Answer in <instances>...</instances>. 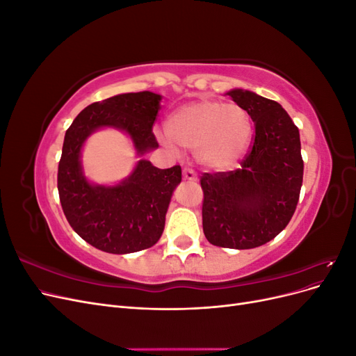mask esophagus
Instances as JSON below:
<instances>
[{
	"label": "esophagus",
	"instance_id": "obj_1",
	"mask_svg": "<svg viewBox=\"0 0 356 356\" xmlns=\"http://www.w3.org/2000/svg\"><path fill=\"white\" fill-rule=\"evenodd\" d=\"M182 177H184V179H187V181H197L196 172L193 169H188V168L182 170Z\"/></svg>",
	"mask_w": 356,
	"mask_h": 356
}]
</instances>
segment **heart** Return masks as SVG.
Masks as SVG:
<instances>
[{"mask_svg": "<svg viewBox=\"0 0 356 356\" xmlns=\"http://www.w3.org/2000/svg\"><path fill=\"white\" fill-rule=\"evenodd\" d=\"M168 147L196 149L202 165L227 169L243 157L252 138L251 115L238 104L202 99L179 106L168 118Z\"/></svg>", "mask_w": 356, "mask_h": 356, "instance_id": "heart-1", "label": "heart"}]
</instances>
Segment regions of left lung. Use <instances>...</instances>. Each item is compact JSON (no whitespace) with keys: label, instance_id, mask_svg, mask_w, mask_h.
I'll list each match as a JSON object with an SVG mask.
<instances>
[{"label":"left lung","instance_id":"obj_1","mask_svg":"<svg viewBox=\"0 0 356 356\" xmlns=\"http://www.w3.org/2000/svg\"><path fill=\"white\" fill-rule=\"evenodd\" d=\"M227 95L250 113L255 134L242 168L200 178L203 233L215 246L251 250L293 218L305 165L298 127L281 104L242 89Z\"/></svg>","mask_w":356,"mask_h":356}]
</instances>
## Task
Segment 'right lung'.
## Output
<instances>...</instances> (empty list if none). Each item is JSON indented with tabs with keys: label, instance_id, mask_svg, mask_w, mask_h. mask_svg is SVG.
<instances>
[{
	"label": "right lung",
	"instance_id": "right-lung-1",
	"mask_svg": "<svg viewBox=\"0 0 356 356\" xmlns=\"http://www.w3.org/2000/svg\"><path fill=\"white\" fill-rule=\"evenodd\" d=\"M160 101V95L145 90L93 102L75 117L63 139L58 168L63 213L81 239L104 252L131 254L157 243L181 166L159 169L141 159L117 186H99L83 174L81 148L95 131L114 127L131 136L138 156L156 149L153 124Z\"/></svg>",
	"mask_w": 356,
	"mask_h": 356
}]
</instances>
